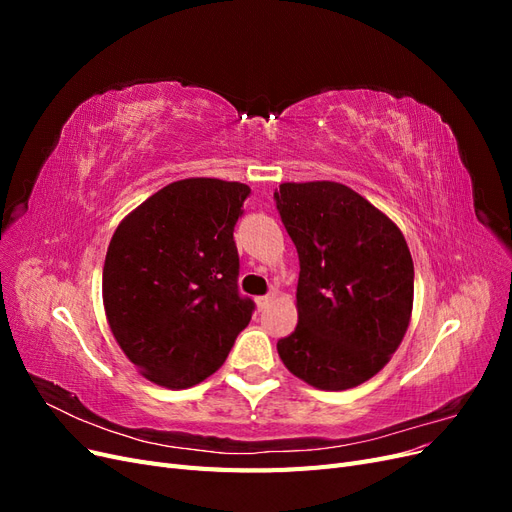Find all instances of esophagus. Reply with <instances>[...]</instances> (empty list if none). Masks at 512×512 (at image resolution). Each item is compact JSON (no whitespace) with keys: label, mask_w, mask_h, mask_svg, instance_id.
Here are the masks:
<instances>
[{"label":"esophagus","mask_w":512,"mask_h":512,"mask_svg":"<svg viewBox=\"0 0 512 512\" xmlns=\"http://www.w3.org/2000/svg\"><path fill=\"white\" fill-rule=\"evenodd\" d=\"M271 299H273L271 294H265V297H258V299H256V307L260 309V312H262V309H267V307H269Z\"/></svg>","instance_id":"1"}]
</instances>
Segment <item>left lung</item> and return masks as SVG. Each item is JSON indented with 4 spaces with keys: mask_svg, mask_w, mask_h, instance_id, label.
Listing matches in <instances>:
<instances>
[{
    "mask_svg": "<svg viewBox=\"0 0 512 512\" xmlns=\"http://www.w3.org/2000/svg\"><path fill=\"white\" fill-rule=\"evenodd\" d=\"M273 198L301 267L299 324L277 342L280 359L316 389L359 386L406 335L414 299L408 243L342 183H282Z\"/></svg>",
    "mask_w": 512,
    "mask_h": 512,
    "instance_id": "8db88e82",
    "label": "left lung"
}]
</instances>
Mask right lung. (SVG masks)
I'll list each match as a JSON object with an SVG mask.
<instances>
[{
	"mask_svg": "<svg viewBox=\"0 0 512 512\" xmlns=\"http://www.w3.org/2000/svg\"><path fill=\"white\" fill-rule=\"evenodd\" d=\"M245 183L183 179L149 196L108 245L102 297L111 331L141 374L188 389L220 369L254 314L239 292L235 224Z\"/></svg>",
	"mask_w": 512,
	"mask_h": 512,
	"instance_id": "add662e5",
	"label": "right lung"
}]
</instances>
